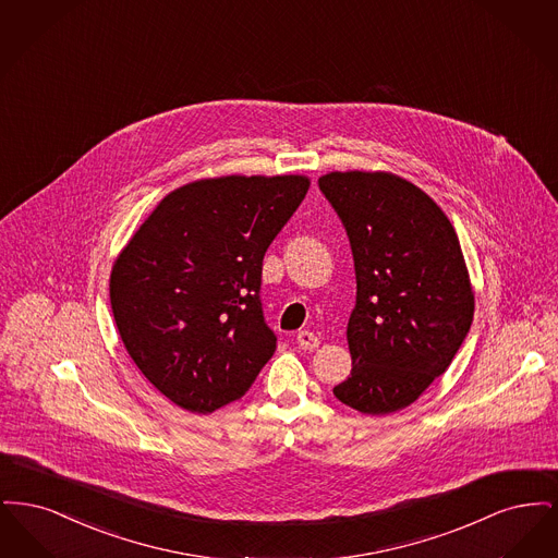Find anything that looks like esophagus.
I'll return each mask as SVG.
<instances>
[{
	"label": "esophagus",
	"mask_w": 558,
	"mask_h": 558,
	"mask_svg": "<svg viewBox=\"0 0 558 558\" xmlns=\"http://www.w3.org/2000/svg\"><path fill=\"white\" fill-rule=\"evenodd\" d=\"M296 343L301 349H305V351H314V349H318L319 339L318 335H314V332H310V330H301L299 335H296Z\"/></svg>",
	"instance_id": "34e87169"
}]
</instances>
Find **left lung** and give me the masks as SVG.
Masks as SVG:
<instances>
[{
  "label": "left lung",
  "mask_w": 558,
  "mask_h": 558,
  "mask_svg": "<svg viewBox=\"0 0 558 558\" xmlns=\"http://www.w3.org/2000/svg\"><path fill=\"white\" fill-rule=\"evenodd\" d=\"M318 186L345 226L357 282L353 368L332 393L362 414L398 412L448 371L471 330L460 240L437 203L393 173L332 171Z\"/></svg>",
  "instance_id": "8db88e82"
}]
</instances>
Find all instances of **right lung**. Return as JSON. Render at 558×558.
<instances>
[{
    "instance_id": "add662e5",
    "label": "right lung",
    "mask_w": 558,
    "mask_h": 558,
    "mask_svg": "<svg viewBox=\"0 0 558 558\" xmlns=\"http://www.w3.org/2000/svg\"><path fill=\"white\" fill-rule=\"evenodd\" d=\"M305 175H226L167 194L117 257L110 307L135 366L196 414L242 398L276 351L262 307L271 240Z\"/></svg>"
}]
</instances>
